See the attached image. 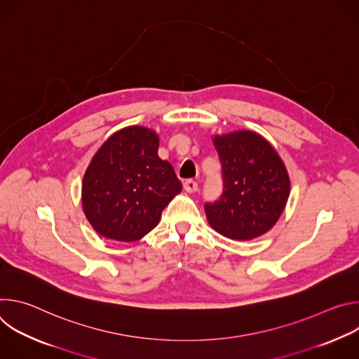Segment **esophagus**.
Wrapping results in <instances>:
<instances>
[{
    "label": "esophagus",
    "instance_id": "obj_1",
    "mask_svg": "<svg viewBox=\"0 0 359 359\" xmlns=\"http://www.w3.org/2000/svg\"><path fill=\"white\" fill-rule=\"evenodd\" d=\"M183 187H184V190H186V191H189V193H194V191H197L198 184H197V182H194V180L189 179V180H184V182H183Z\"/></svg>",
    "mask_w": 359,
    "mask_h": 359
}]
</instances>
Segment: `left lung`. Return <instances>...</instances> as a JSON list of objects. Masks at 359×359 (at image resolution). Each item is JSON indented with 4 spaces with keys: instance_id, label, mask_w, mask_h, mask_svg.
I'll return each mask as SVG.
<instances>
[{
    "instance_id": "8db88e82",
    "label": "left lung",
    "mask_w": 359,
    "mask_h": 359,
    "mask_svg": "<svg viewBox=\"0 0 359 359\" xmlns=\"http://www.w3.org/2000/svg\"><path fill=\"white\" fill-rule=\"evenodd\" d=\"M223 191L206 201L210 226L233 240L267 233L281 216L290 193L287 170L273 146L260 135L241 130L216 136Z\"/></svg>"
}]
</instances>
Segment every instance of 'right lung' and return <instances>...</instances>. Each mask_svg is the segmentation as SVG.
<instances>
[{
	"instance_id": "right-lung-1",
	"label": "right lung",
	"mask_w": 359,
	"mask_h": 359,
	"mask_svg": "<svg viewBox=\"0 0 359 359\" xmlns=\"http://www.w3.org/2000/svg\"><path fill=\"white\" fill-rule=\"evenodd\" d=\"M159 139L140 126L112 135L93 156L82 184V206L104 237L135 241L155 229L182 190L173 166L158 156Z\"/></svg>"
}]
</instances>
